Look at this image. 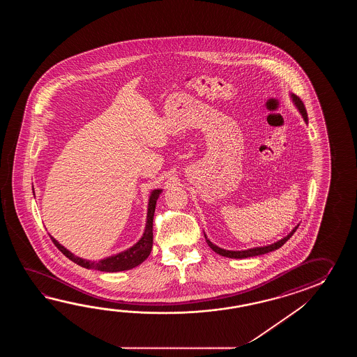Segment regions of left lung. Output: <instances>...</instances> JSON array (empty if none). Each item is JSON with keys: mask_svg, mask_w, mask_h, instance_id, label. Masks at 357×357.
<instances>
[{"mask_svg": "<svg viewBox=\"0 0 357 357\" xmlns=\"http://www.w3.org/2000/svg\"><path fill=\"white\" fill-rule=\"evenodd\" d=\"M291 98H292V100H294V103L296 105L297 109L300 111V114H301V116H303L305 122H307V114H306V109H305V106H303V100L298 98L297 96H295V94H291ZM297 227H298V225H297L296 227L294 228V229L289 232V235L286 236V237H283V238L280 240V241L272 243V245H266V246L252 248V249H248V250L240 251L226 250V249L218 248L217 245H214V243H211V241L208 240V237H206V236H204L205 240H206V243L209 245V248H211L213 251H215L217 254H220V255H222V257H226V258L243 259L250 258V257H258V255H263V254H266V252H271V251L280 249L282 245H284L286 241H289V237H291V236L294 235V234L296 232Z\"/></svg>", "mask_w": 357, "mask_h": 357, "instance_id": "8db88e82", "label": "left lung"}]
</instances>
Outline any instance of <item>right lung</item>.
<instances>
[{
    "label": "right lung",
    "mask_w": 357,
    "mask_h": 357,
    "mask_svg": "<svg viewBox=\"0 0 357 357\" xmlns=\"http://www.w3.org/2000/svg\"><path fill=\"white\" fill-rule=\"evenodd\" d=\"M34 192V191H33ZM162 190H153L149 197V203H148V213H146V225H145V231L142 238L137 241L134 246H131L128 250L122 251L120 254H116L112 257H108L106 259H102L98 261H91L85 259L79 258L74 255L73 252L63 248L59 241L52 238L54 245L57 249L71 261L76 263L77 266H83L86 269H97L100 272H121V271H129L135 266L142 264L145 259L149 257L153 246V217H154V211H155V204L160 197Z\"/></svg>",
    "instance_id": "add662e5"
}]
</instances>
